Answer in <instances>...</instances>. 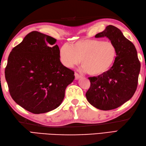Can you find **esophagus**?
I'll return each mask as SVG.
<instances>
[{"label": "esophagus", "mask_w": 146, "mask_h": 146, "mask_svg": "<svg viewBox=\"0 0 146 146\" xmlns=\"http://www.w3.org/2000/svg\"><path fill=\"white\" fill-rule=\"evenodd\" d=\"M75 79L76 80H78V78H80V77H81V75H80L78 73H76V72L75 73Z\"/></svg>", "instance_id": "1"}]
</instances>
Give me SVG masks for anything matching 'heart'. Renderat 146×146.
<instances>
[{"label":"heart","instance_id":"heart-1","mask_svg":"<svg viewBox=\"0 0 146 146\" xmlns=\"http://www.w3.org/2000/svg\"><path fill=\"white\" fill-rule=\"evenodd\" d=\"M59 56L61 63L68 68L78 64L82 60V70L87 71L90 75L98 76L112 66L117 56V48L110 41L83 39L71 46H61Z\"/></svg>","mask_w":146,"mask_h":146}]
</instances>
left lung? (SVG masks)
Masks as SVG:
<instances>
[{"mask_svg": "<svg viewBox=\"0 0 146 146\" xmlns=\"http://www.w3.org/2000/svg\"><path fill=\"white\" fill-rule=\"evenodd\" d=\"M95 37H107L113 42L117 48V56L113 66L106 72L89 77L90 87L86 93V99L98 109H115L134 95L138 84L141 63L134 44L117 27L107 26Z\"/></svg>", "mask_w": 146, "mask_h": 146, "instance_id": "1", "label": "left lung"}]
</instances>
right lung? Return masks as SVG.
Masks as SVG:
<instances>
[{"label":"right lung","mask_w":146,"mask_h":146,"mask_svg":"<svg viewBox=\"0 0 146 146\" xmlns=\"http://www.w3.org/2000/svg\"><path fill=\"white\" fill-rule=\"evenodd\" d=\"M56 39L32 31L12 49L5 76L12 99L24 109L39 114L60 106L74 71L61 63Z\"/></svg>","instance_id":"1"}]
</instances>
